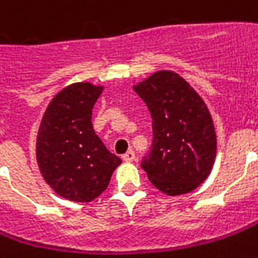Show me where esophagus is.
I'll return each instance as SVG.
<instances>
[{"label":"esophagus","mask_w":258,"mask_h":258,"mask_svg":"<svg viewBox=\"0 0 258 258\" xmlns=\"http://www.w3.org/2000/svg\"><path fill=\"white\" fill-rule=\"evenodd\" d=\"M122 159L125 160V162H133V160L136 159V153H134V150H128L127 153H124V155H122Z\"/></svg>","instance_id":"1"}]
</instances>
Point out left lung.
I'll use <instances>...</instances> for the list:
<instances>
[{
  "instance_id": "8db88e82",
  "label": "left lung",
  "mask_w": 258,
  "mask_h": 258,
  "mask_svg": "<svg viewBox=\"0 0 258 258\" xmlns=\"http://www.w3.org/2000/svg\"><path fill=\"white\" fill-rule=\"evenodd\" d=\"M134 90L152 115V147L142 160L150 182L169 196L197 188L216 156V133L203 99L172 71H158Z\"/></svg>"
}]
</instances>
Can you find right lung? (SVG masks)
Wrapping results in <instances>:
<instances>
[{"mask_svg": "<svg viewBox=\"0 0 258 258\" xmlns=\"http://www.w3.org/2000/svg\"><path fill=\"white\" fill-rule=\"evenodd\" d=\"M102 86L74 83L48 105L36 140V158L46 184L61 197L87 203L109 185L122 162L111 153L92 125V109Z\"/></svg>", "mask_w": 258, "mask_h": 258, "instance_id": "1", "label": "right lung"}]
</instances>
